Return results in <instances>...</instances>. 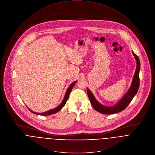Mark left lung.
Listing matches in <instances>:
<instances>
[{
    "mask_svg": "<svg viewBox=\"0 0 155 155\" xmlns=\"http://www.w3.org/2000/svg\"><path fill=\"white\" fill-rule=\"evenodd\" d=\"M132 53L134 56L135 60L136 61V69L134 72V75L132 80L131 84L127 92V93L124 95V97L117 103L116 105L112 107H107L99 103L95 97L94 96L92 92L89 90V88L87 87V94L88 97L89 98L92 107L98 112L102 113L104 114H113L115 113H117L124 110L129 105L133 97L137 94L139 87V71L140 68V61L138 57L132 51Z\"/></svg>",
    "mask_w": 155,
    "mask_h": 155,
    "instance_id": "1",
    "label": "left lung"
}]
</instances>
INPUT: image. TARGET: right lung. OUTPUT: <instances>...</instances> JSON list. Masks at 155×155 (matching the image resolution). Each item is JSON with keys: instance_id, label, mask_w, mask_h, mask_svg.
<instances>
[{"instance_id": "obj_1", "label": "right lung", "mask_w": 155, "mask_h": 155, "mask_svg": "<svg viewBox=\"0 0 155 155\" xmlns=\"http://www.w3.org/2000/svg\"><path fill=\"white\" fill-rule=\"evenodd\" d=\"M76 82H77V81H74V82L72 83L69 86V87L68 88V89H67V91H66V94H65V95H64V98H63V101L61 103V104H60L59 106H58V107H56L55 108L52 109V110H48V111H46V112L42 113H38L34 112V111H31V110H30V109L28 108V110H29L30 111H31L32 113H33V114H36V115H40V116H49V115H51V114H54L57 113V112L60 111L64 107V106L65 105L67 100H68L69 94H70V93H71V91H72L73 87H74V85L75 84Z\"/></svg>"}]
</instances>
